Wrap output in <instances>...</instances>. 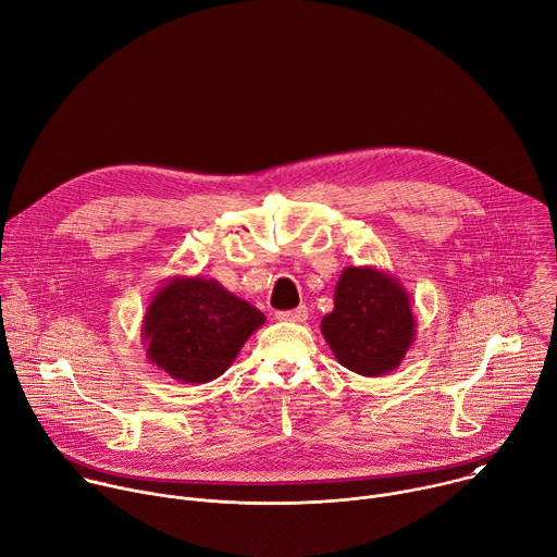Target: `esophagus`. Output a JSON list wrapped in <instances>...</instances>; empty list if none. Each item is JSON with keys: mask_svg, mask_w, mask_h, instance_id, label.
Instances as JSON below:
<instances>
[{"mask_svg": "<svg viewBox=\"0 0 557 557\" xmlns=\"http://www.w3.org/2000/svg\"><path fill=\"white\" fill-rule=\"evenodd\" d=\"M277 320H280V322H295V324H301V322L308 320V308L301 304V306H297V308H293V310H282V312H277Z\"/></svg>", "mask_w": 557, "mask_h": 557, "instance_id": "obj_1", "label": "esophagus"}]
</instances>
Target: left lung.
<instances>
[{
	"instance_id": "8db88e82",
	"label": "left lung",
	"mask_w": 557,
	"mask_h": 557,
	"mask_svg": "<svg viewBox=\"0 0 557 557\" xmlns=\"http://www.w3.org/2000/svg\"><path fill=\"white\" fill-rule=\"evenodd\" d=\"M320 326L344 368L383 376L401 366L414 344L412 295L389 271L372 264L346 267L335 286V308Z\"/></svg>"
}]
</instances>
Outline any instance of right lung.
Listing matches in <instances>:
<instances>
[{"label":"right lung","instance_id":"1","mask_svg":"<svg viewBox=\"0 0 557 557\" xmlns=\"http://www.w3.org/2000/svg\"><path fill=\"white\" fill-rule=\"evenodd\" d=\"M267 317L218 280L174 275L151 295L140 337L147 361L183 383H209L226 372Z\"/></svg>","mask_w":557,"mask_h":557}]
</instances>
